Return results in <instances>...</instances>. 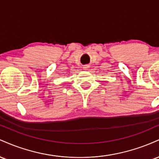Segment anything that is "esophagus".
<instances>
[{
    "label": "esophagus",
    "mask_w": 159,
    "mask_h": 159,
    "mask_svg": "<svg viewBox=\"0 0 159 159\" xmlns=\"http://www.w3.org/2000/svg\"><path fill=\"white\" fill-rule=\"evenodd\" d=\"M88 68H89V66H87V65H85V66H83L84 69H87Z\"/></svg>",
    "instance_id": "34e87169"
}]
</instances>
